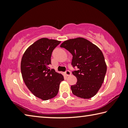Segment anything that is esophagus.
<instances>
[{"instance_id": "34e87169", "label": "esophagus", "mask_w": 128, "mask_h": 128, "mask_svg": "<svg viewBox=\"0 0 128 128\" xmlns=\"http://www.w3.org/2000/svg\"><path fill=\"white\" fill-rule=\"evenodd\" d=\"M64 74H65V75L66 76H70V75L71 74V73H70V71L66 70V72L64 73Z\"/></svg>"}]
</instances>
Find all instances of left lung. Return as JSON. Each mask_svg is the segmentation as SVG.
Returning a JSON list of instances; mask_svg holds the SVG:
<instances>
[{
    "mask_svg": "<svg viewBox=\"0 0 128 128\" xmlns=\"http://www.w3.org/2000/svg\"><path fill=\"white\" fill-rule=\"evenodd\" d=\"M60 47L72 54V65L78 70L72 73L76 77V84L71 86L72 93L84 99L96 94L101 88L107 71V65L102 52L96 45L84 38L65 40Z\"/></svg>",
    "mask_w": 128,
    "mask_h": 128,
    "instance_id": "left-lung-1",
    "label": "left lung"
}]
</instances>
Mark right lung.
Here are the masks:
<instances>
[{
  "mask_svg": "<svg viewBox=\"0 0 128 128\" xmlns=\"http://www.w3.org/2000/svg\"><path fill=\"white\" fill-rule=\"evenodd\" d=\"M60 41L43 38L28 47L21 59L22 79L34 95L43 100L53 98L59 92L64 80L61 73L50 69L51 57L54 49Z\"/></svg>",
  "mask_w": 128,
  "mask_h": 128,
  "instance_id": "1",
  "label": "right lung"
}]
</instances>
